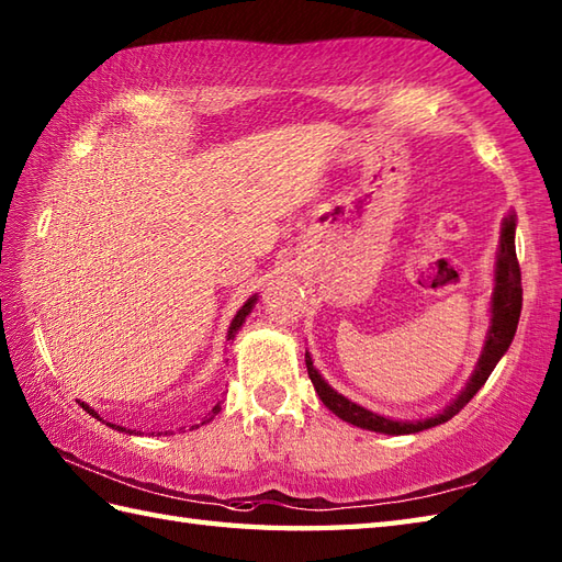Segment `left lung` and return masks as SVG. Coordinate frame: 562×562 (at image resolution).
<instances>
[{
	"mask_svg": "<svg viewBox=\"0 0 562 562\" xmlns=\"http://www.w3.org/2000/svg\"><path fill=\"white\" fill-rule=\"evenodd\" d=\"M515 229H517V220L515 214H507L503 220V229H499V248H497V262H495V292H493V302H491V328H487L485 345L481 352V360L475 364L473 374L469 379V384L453 398L445 411L425 417V420H391V417L376 415L372 411L362 408V405L352 403L350 398H345L342 393L328 386V381L318 374V369L312 362V355L306 352V369H308V379L318 393V398L324 401L328 411L336 413L340 420L357 425L362 429H372V432H384V435H415L423 432V429L437 427L441 423L451 420L465 403H469L479 389L485 384L487 376L493 374L495 364L503 360V355L509 350L512 338L517 333L519 324V314H521V270H519V260H517V250H515Z\"/></svg>",
	"mask_w": 562,
	"mask_h": 562,
	"instance_id": "obj_1",
	"label": "left lung"
}]
</instances>
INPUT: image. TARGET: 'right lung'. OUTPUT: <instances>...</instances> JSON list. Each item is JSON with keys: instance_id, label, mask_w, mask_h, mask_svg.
I'll return each instance as SVG.
<instances>
[{"instance_id": "add662e5", "label": "right lung", "mask_w": 562, "mask_h": 562, "mask_svg": "<svg viewBox=\"0 0 562 562\" xmlns=\"http://www.w3.org/2000/svg\"><path fill=\"white\" fill-rule=\"evenodd\" d=\"M256 306V294L254 296H250V300L241 306V308H238V312H236V316H234V321H232V326H229V333H226V340H234L236 338V330L238 328H241L244 326V321H246V316L250 314V308H254ZM81 408L83 411H87L89 415H93V417H99V413L97 411H93V408H89V405L87 403H81ZM222 411V405L217 403V405H214V408H212V413H207V420H202V425H205V423H210L212 420V417L214 415H217ZM99 420H101V417H99ZM111 427H115V425H111ZM115 429H123L121 425H117ZM123 432H125V429H123Z\"/></svg>"}]
</instances>
